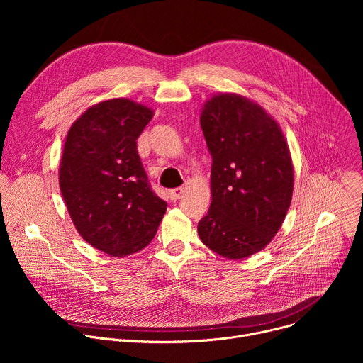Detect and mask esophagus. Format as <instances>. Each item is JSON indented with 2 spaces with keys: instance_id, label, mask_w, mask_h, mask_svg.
<instances>
[{
  "instance_id": "34e87169",
  "label": "esophagus",
  "mask_w": 363,
  "mask_h": 363,
  "mask_svg": "<svg viewBox=\"0 0 363 363\" xmlns=\"http://www.w3.org/2000/svg\"><path fill=\"white\" fill-rule=\"evenodd\" d=\"M185 192V188H175V189H171L169 192H168V195H169V198L172 199V201H177V199H179L181 196H182V194Z\"/></svg>"
}]
</instances>
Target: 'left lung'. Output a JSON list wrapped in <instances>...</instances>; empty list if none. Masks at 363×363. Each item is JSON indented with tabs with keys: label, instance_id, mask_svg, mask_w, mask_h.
Masks as SVG:
<instances>
[{
	"label": "left lung",
	"instance_id": "obj_1",
	"mask_svg": "<svg viewBox=\"0 0 363 363\" xmlns=\"http://www.w3.org/2000/svg\"><path fill=\"white\" fill-rule=\"evenodd\" d=\"M199 122L213 158V201L198 235L214 252L241 260L267 247L286 218L294 184L290 149L274 118L237 93L206 100Z\"/></svg>",
	"mask_w": 363,
	"mask_h": 363
}]
</instances>
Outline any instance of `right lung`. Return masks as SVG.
Segmentation results:
<instances>
[{
    "label": "right lung",
    "instance_id": "1",
    "mask_svg": "<svg viewBox=\"0 0 363 363\" xmlns=\"http://www.w3.org/2000/svg\"><path fill=\"white\" fill-rule=\"evenodd\" d=\"M152 118L142 103L109 99L84 111L66 136L59 185L67 211L83 240L111 257L145 248L167 211L136 149Z\"/></svg>",
    "mask_w": 363,
    "mask_h": 363
}]
</instances>
